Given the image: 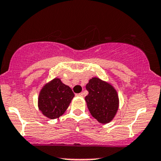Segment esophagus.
<instances>
[{
    "label": "esophagus",
    "instance_id": "obj_1",
    "mask_svg": "<svg viewBox=\"0 0 161 161\" xmlns=\"http://www.w3.org/2000/svg\"><path fill=\"white\" fill-rule=\"evenodd\" d=\"M77 96H80V97H83L84 96V94L81 92V93H79V94H77Z\"/></svg>",
    "mask_w": 161,
    "mask_h": 161
}]
</instances>
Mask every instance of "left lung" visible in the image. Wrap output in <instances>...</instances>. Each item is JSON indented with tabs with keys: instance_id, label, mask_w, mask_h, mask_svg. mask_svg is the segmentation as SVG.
I'll list each match as a JSON object with an SVG mask.
<instances>
[{
	"instance_id": "left-lung-1",
	"label": "left lung",
	"mask_w": 161,
	"mask_h": 161,
	"mask_svg": "<svg viewBox=\"0 0 161 161\" xmlns=\"http://www.w3.org/2000/svg\"><path fill=\"white\" fill-rule=\"evenodd\" d=\"M88 95L85 97L87 109L99 123L108 124L114 120L119 109V96L110 83L92 77L86 84Z\"/></svg>"
}]
</instances>
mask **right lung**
Wrapping results in <instances>:
<instances>
[{
    "label": "right lung",
    "instance_id": "add662e5",
    "mask_svg": "<svg viewBox=\"0 0 161 161\" xmlns=\"http://www.w3.org/2000/svg\"><path fill=\"white\" fill-rule=\"evenodd\" d=\"M74 94L59 78L46 83L38 95L37 106L41 114L49 119H58L66 112Z\"/></svg>",
    "mask_w": 161,
    "mask_h": 161
}]
</instances>
